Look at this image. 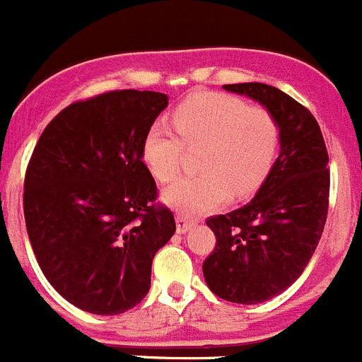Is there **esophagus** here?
Returning <instances> with one entry per match:
<instances>
[{
    "instance_id": "obj_1",
    "label": "esophagus",
    "mask_w": 362,
    "mask_h": 362,
    "mask_svg": "<svg viewBox=\"0 0 362 362\" xmlns=\"http://www.w3.org/2000/svg\"><path fill=\"white\" fill-rule=\"evenodd\" d=\"M175 223H177V232L179 233H187L188 230H192L194 226H196V221H192L190 217H187V216H181V214L175 217Z\"/></svg>"
}]
</instances>
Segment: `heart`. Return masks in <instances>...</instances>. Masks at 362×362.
<instances>
[{
    "instance_id": "b5f03b06",
    "label": "heart",
    "mask_w": 362,
    "mask_h": 362,
    "mask_svg": "<svg viewBox=\"0 0 362 362\" xmlns=\"http://www.w3.org/2000/svg\"><path fill=\"white\" fill-rule=\"evenodd\" d=\"M174 130L158 121L143 141V161L161 183L177 175L183 143L201 146L196 177L177 179L163 192L170 209L187 216H201L221 209L235 192L254 194L276 161L279 124L268 108L246 105L226 94H197L172 114Z\"/></svg>"
}]
</instances>
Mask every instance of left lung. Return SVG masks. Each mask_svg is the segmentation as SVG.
<instances>
[{
    "mask_svg": "<svg viewBox=\"0 0 362 362\" xmlns=\"http://www.w3.org/2000/svg\"><path fill=\"white\" fill-rule=\"evenodd\" d=\"M268 108L279 124V156L254 199L206 225L216 248L203 263L221 299L259 305L279 296L305 272L328 216V152L315 117L264 83L223 85Z\"/></svg>",
    "mask_w": 362,
    "mask_h": 362,
    "instance_id": "8db88e82",
    "label": "left lung"
}]
</instances>
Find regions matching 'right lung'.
I'll use <instances>...</instances> for the list:
<instances>
[{"label":"right lung","instance_id":"1","mask_svg":"<svg viewBox=\"0 0 362 362\" xmlns=\"http://www.w3.org/2000/svg\"><path fill=\"white\" fill-rule=\"evenodd\" d=\"M168 95L116 90L63 108L41 134L25 175L23 210L41 272L95 315L134 308L150 290L153 255L175 232L156 204L143 141Z\"/></svg>","mask_w":362,"mask_h":362}]
</instances>
